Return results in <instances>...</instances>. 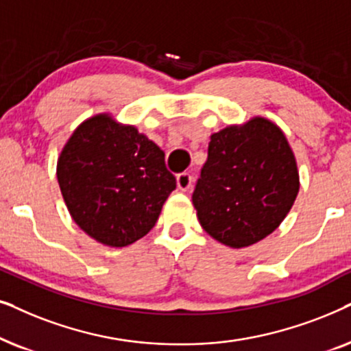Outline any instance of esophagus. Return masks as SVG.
Returning a JSON list of instances; mask_svg holds the SVG:
<instances>
[{
    "mask_svg": "<svg viewBox=\"0 0 351 351\" xmlns=\"http://www.w3.org/2000/svg\"><path fill=\"white\" fill-rule=\"evenodd\" d=\"M176 183H178V188L181 191H188L191 186H193V176H191V173L188 171L180 173V175L176 176Z\"/></svg>",
    "mask_w": 351,
    "mask_h": 351,
    "instance_id": "1",
    "label": "esophagus"
}]
</instances>
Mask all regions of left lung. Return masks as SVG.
I'll return each mask as SVG.
<instances>
[{
    "instance_id": "8db88e82",
    "label": "left lung",
    "mask_w": 351,
    "mask_h": 351,
    "mask_svg": "<svg viewBox=\"0 0 351 351\" xmlns=\"http://www.w3.org/2000/svg\"><path fill=\"white\" fill-rule=\"evenodd\" d=\"M295 157L276 125L254 119L212 134L193 202L213 239L241 249L271 234L298 194Z\"/></svg>"
}]
</instances>
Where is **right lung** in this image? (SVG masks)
Here are the masks:
<instances>
[{"instance_id":"add662e5","label":"right lung","mask_w":351,"mask_h":351,"mask_svg":"<svg viewBox=\"0 0 351 351\" xmlns=\"http://www.w3.org/2000/svg\"><path fill=\"white\" fill-rule=\"evenodd\" d=\"M58 181L75 223L110 247L146 236L176 189L162 149L107 115L75 130L60 152Z\"/></svg>"}]
</instances>
